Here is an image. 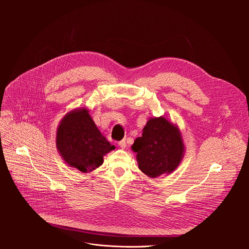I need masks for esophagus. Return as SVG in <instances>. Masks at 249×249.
<instances>
[{
	"label": "esophagus",
	"instance_id": "1",
	"mask_svg": "<svg viewBox=\"0 0 249 249\" xmlns=\"http://www.w3.org/2000/svg\"><path fill=\"white\" fill-rule=\"evenodd\" d=\"M126 144H127V143H126V141H125V140H122V141H120L119 143H118V145H119V147H120L121 149H125V148H126V146H127Z\"/></svg>",
	"mask_w": 249,
	"mask_h": 249
}]
</instances>
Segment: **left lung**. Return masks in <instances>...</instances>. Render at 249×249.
Masks as SVG:
<instances>
[{
    "label": "left lung",
    "mask_w": 249,
    "mask_h": 249,
    "mask_svg": "<svg viewBox=\"0 0 249 249\" xmlns=\"http://www.w3.org/2000/svg\"><path fill=\"white\" fill-rule=\"evenodd\" d=\"M139 168L151 178L169 174L180 164L185 147L181 132L164 116L152 117L133 146Z\"/></svg>",
    "instance_id": "obj_1"
}]
</instances>
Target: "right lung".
Listing matches in <instances>:
<instances>
[{
	"label": "right lung",
	"instance_id": "1",
	"mask_svg": "<svg viewBox=\"0 0 249 249\" xmlns=\"http://www.w3.org/2000/svg\"><path fill=\"white\" fill-rule=\"evenodd\" d=\"M88 108L68 112L56 133V147L71 167L88 173L103 163V157L115 149L100 133Z\"/></svg>",
	"mask_w": 249,
	"mask_h": 249
}]
</instances>
